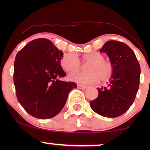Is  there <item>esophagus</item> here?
<instances>
[{
	"mask_svg": "<svg viewBox=\"0 0 150 150\" xmlns=\"http://www.w3.org/2000/svg\"><path fill=\"white\" fill-rule=\"evenodd\" d=\"M77 87L79 89H86V88H87V85H78Z\"/></svg>",
	"mask_w": 150,
	"mask_h": 150,
	"instance_id": "esophagus-1",
	"label": "esophagus"
}]
</instances>
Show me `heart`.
<instances>
[{
  "label": "heart",
  "instance_id": "heart-1",
  "mask_svg": "<svg viewBox=\"0 0 150 150\" xmlns=\"http://www.w3.org/2000/svg\"><path fill=\"white\" fill-rule=\"evenodd\" d=\"M85 63H89L86 67L88 71H75L69 75V79L83 85L97 83L99 79L106 81L111 77L113 71L112 65L109 61L104 60L102 54L97 52L85 54L83 56ZM61 66L67 71H76L81 67V62L75 53H67L63 55L61 61Z\"/></svg>",
  "mask_w": 150,
  "mask_h": 150
}]
</instances>
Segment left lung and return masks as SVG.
I'll list each match as a JSON object with an SVG mask.
<instances>
[{"label":"left lung","instance_id":"8db88e82","mask_svg":"<svg viewBox=\"0 0 150 150\" xmlns=\"http://www.w3.org/2000/svg\"><path fill=\"white\" fill-rule=\"evenodd\" d=\"M100 52L109 57L113 71L108 87L98 88V98L90 106L100 115L117 117L125 113L134 101L140 83V65L132 49L123 42L108 41Z\"/></svg>","mask_w":150,"mask_h":150}]
</instances>
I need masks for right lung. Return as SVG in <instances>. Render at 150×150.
Instances as JSON below:
<instances>
[{
    "mask_svg": "<svg viewBox=\"0 0 150 150\" xmlns=\"http://www.w3.org/2000/svg\"><path fill=\"white\" fill-rule=\"evenodd\" d=\"M63 53L47 39L28 43L16 54L13 82L18 102L34 117L47 120L64 107L73 82L59 80L66 76L61 66Z\"/></svg>",
    "mask_w": 150,
    "mask_h": 150,
    "instance_id": "1",
    "label": "right lung"
}]
</instances>
